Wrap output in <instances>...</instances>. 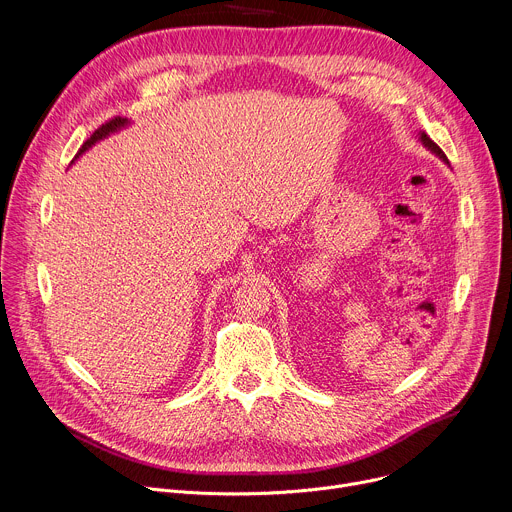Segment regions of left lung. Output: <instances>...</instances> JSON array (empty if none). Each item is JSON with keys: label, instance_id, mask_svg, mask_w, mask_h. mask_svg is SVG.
<instances>
[{"label": "left lung", "instance_id": "1", "mask_svg": "<svg viewBox=\"0 0 512 512\" xmlns=\"http://www.w3.org/2000/svg\"><path fill=\"white\" fill-rule=\"evenodd\" d=\"M419 141H421V143L425 145V148H427V150H429L431 154H435V156H437V158H440V160H442L444 164H448V166H450V162H448L446 154H444V152L440 150V145H437L435 141H431V139H429V135H427L425 131H421V133H419Z\"/></svg>", "mask_w": 512, "mask_h": 512}]
</instances>
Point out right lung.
<instances>
[{
	"mask_svg": "<svg viewBox=\"0 0 512 512\" xmlns=\"http://www.w3.org/2000/svg\"><path fill=\"white\" fill-rule=\"evenodd\" d=\"M129 125V121L127 119H123V117H115V119H111V121H107L105 125H101L85 143H83V148L79 150V154H77V158L81 156V154H85L89 148H93V145L97 143V141H101V139H105L107 135H111V133H115V131H119V129H123V127H127Z\"/></svg>",
	"mask_w": 512,
	"mask_h": 512,
	"instance_id": "1",
	"label": "right lung"
}]
</instances>
